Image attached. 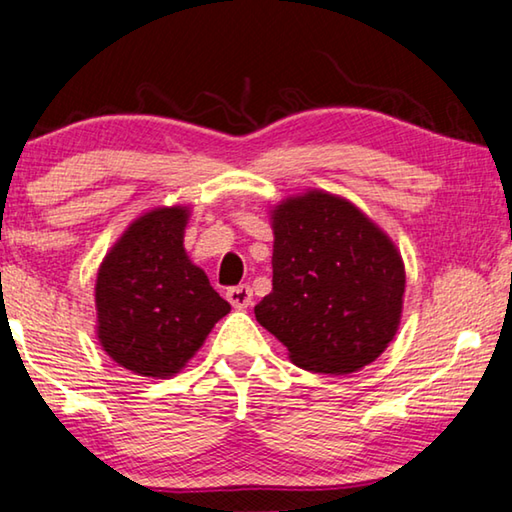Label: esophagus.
I'll list each match as a JSON object with an SVG mask.
<instances>
[{
  "instance_id": "1",
  "label": "esophagus",
  "mask_w": 512,
  "mask_h": 512,
  "mask_svg": "<svg viewBox=\"0 0 512 512\" xmlns=\"http://www.w3.org/2000/svg\"><path fill=\"white\" fill-rule=\"evenodd\" d=\"M226 299L233 308H247L251 306V299H254V292H251L249 286H236L226 290Z\"/></svg>"
}]
</instances>
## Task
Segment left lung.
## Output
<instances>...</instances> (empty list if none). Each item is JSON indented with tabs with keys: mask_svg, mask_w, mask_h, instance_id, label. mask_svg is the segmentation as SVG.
Here are the masks:
<instances>
[{
	"mask_svg": "<svg viewBox=\"0 0 512 512\" xmlns=\"http://www.w3.org/2000/svg\"><path fill=\"white\" fill-rule=\"evenodd\" d=\"M272 292L254 313L308 372L351 374L379 358L404 308L401 254L370 217L308 190L272 211Z\"/></svg>",
	"mask_w": 512,
	"mask_h": 512,
	"instance_id": "1",
	"label": "left lung"
}]
</instances>
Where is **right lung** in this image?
<instances>
[{"label": "right lung", "mask_w": 512, "mask_h": 512, "mask_svg": "<svg viewBox=\"0 0 512 512\" xmlns=\"http://www.w3.org/2000/svg\"><path fill=\"white\" fill-rule=\"evenodd\" d=\"M186 206L140 215L99 265L97 338L117 365L167 379L186 367L231 311L183 247Z\"/></svg>", "instance_id": "obj_1"}]
</instances>
